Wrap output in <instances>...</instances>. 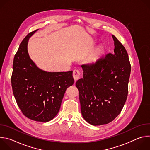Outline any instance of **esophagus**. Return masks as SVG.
<instances>
[{"instance_id": "34e87169", "label": "esophagus", "mask_w": 150, "mask_h": 150, "mask_svg": "<svg viewBox=\"0 0 150 150\" xmlns=\"http://www.w3.org/2000/svg\"><path fill=\"white\" fill-rule=\"evenodd\" d=\"M80 71L78 69H75L74 71H73V77L75 79V81H76L80 77Z\"/></svg>"}]
</instances>
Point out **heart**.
I'll list each match as a JSON object with an SVG mask.
<instances>
[{
  "label": "heart",
  "mask_w": 150,
  "mask_h": 150,
  "mask_svg": "<svg viewBox=\"0 0 150 150\" xmlns=\"http://www.w3.org/2000/svg\"><path fill=\"white\" fill-rule=\"evenodd\" d=\"M101 50L100 49H98V50H97V53H96V54H94L92 57H91V60H94L95 58H96V56L97 55V54H98L100 53H101Z\"/></svg>",
  "instance_id": "obj_1"
}]
</instances>
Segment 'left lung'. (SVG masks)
<instances>
[{"label": "left lung", "mask_w": 150, "mask_h": 150, "mask_svg": "<svg viewBox=\"0 0 150 150\" xmlns=\"http://www.w3.org/2000/svg\"><path fill=\"white\" fill-rule=\"evenodd\" d=\"M114 53L83 64L76 82L83 119L97 126L108 124L121 112L127 99L131 66L127 52L113 35Z\"/></svg>", "instance_id": "left-lung-1"}]
</instances>
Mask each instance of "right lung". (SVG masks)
<instances>
[{
    "instance_id": "1",
    "label": "right lung",
    "mask_w": 150,
    "mask_h": 150,
    "mask_svg": "<svg viewBox=\"0 0 150 150\" xmlns=\"http://www.w3.org/2000/svg\"><path fill=\"white\" fill-rule=\"evenodd\" d=\"M27 34L21 42L13 62L11 83L17 104L23 115L37 122H46L58 113L67 89L72 85V71L47 72L38 68L30 59Z\"/></svg>"
}]
</instances>
